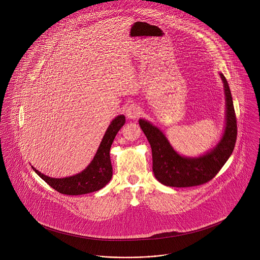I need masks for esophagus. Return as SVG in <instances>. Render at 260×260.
Segmentation results:
<instances>
[{"mask_svg":"<svg viewBox=\"0 0 260 260\" xmlns=\"http://www.w3.org/2000/svg\"><path fill=\"white\" fill-rule=\"evenodd\" d=\"M141 114L140 108L136 104H131L126 109V116L129 119H137Z\"/></svg>","mask_w":260,"mask_h":260,"instance_id":"esophagus-1","label":"esophagus"}]
</instances>
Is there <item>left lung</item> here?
Here are the masks:
<instances>
[{"label": "left lung", "instance_id": "8db88e82", "mask_svg": "<svg viewBox=\"0 0 260 260\" xmlns=\"http://www.w3.org/2000/svg\"><path fill=\"white\" fill-rule=\"evenodd\" d=\"M220 77L226 97V127L221 141L207 154L199 158L181 157L157 127L145 120H139V125L152 149L154 175L162 184L191 187L207 183L216 176L232 154L237 138V121L228 83L222 74Z\"/></svg>", "mask_w": 260, "mask_h": 260}]
</instances>
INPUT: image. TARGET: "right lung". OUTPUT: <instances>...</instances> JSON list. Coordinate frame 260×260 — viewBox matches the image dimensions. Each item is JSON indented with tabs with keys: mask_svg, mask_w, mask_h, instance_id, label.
Listing matches in <instances>:
<instances>
[{
	"mask_svg": "<svg viewBox=\"0 0 260 260\" xmlns=\"http://www.w3.org/2000/svg\"><path fill=\"white\" fill-rule=\"evenodd\" d=\"M124 124V115H119L112 121L94 159L85 170L77 175L60 179L51 178L39 172L33 166L32 168L47 184L62 194L82 195L98 191L111 180L113 168L109 154L110 148L116 134Z\"/></svg>",
	"mask_w": 260,
	"mask_h": 260,
	"instance_id": "right-lung-1",
	"label": "right lung"
}]
</instances>
